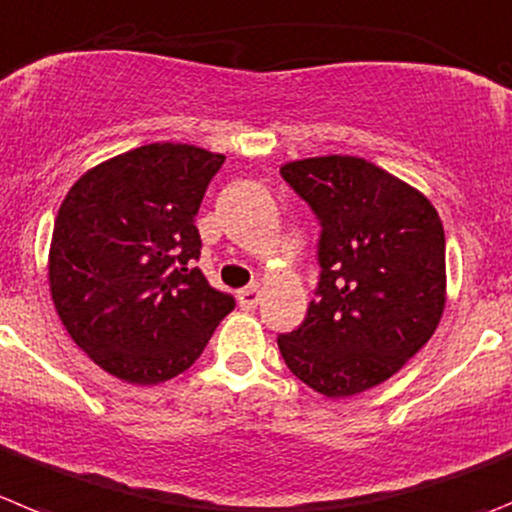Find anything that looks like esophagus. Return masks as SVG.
Segmentation results:
<instances>
[{"instance_id":"34e87169","label":"esophagus","mask_w":512,"mask_h":512,"mask_svg":"<svg viewBox=\"0 0 512 512\" xmlns=\"http://www.w3.org/2000/svg\"><path fill=\"white\" fill-rule=\"evenodd\" d=\"M238 302H241L243 309H256L261 302V287L259 284H251V287L241 289L238 292Z\"/></svg>"}]
</instances>
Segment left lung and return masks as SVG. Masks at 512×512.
I'll return each instance as SVG.
<instances>
[{
  "label": "left lung",
  "mask_w": 512,
  "mask_h": 512,
  "mask_svg": "<svg viewBox=\"0 0 512 512\" xmlns=\"http://www.w3.org/2000/svg\"><path fill=\"white\" fill-rule=\"evenodd\" d=\"M281 177L320 220V281L307 317L279 335L287 368L345 398L388 381L444 312V228L434 205L360 157H312Z\"/></svg>",
  "instance_id": "1"
}]
</instances>
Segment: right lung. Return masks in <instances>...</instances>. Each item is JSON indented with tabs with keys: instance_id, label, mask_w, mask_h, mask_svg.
I'll return each mask as SVG.
<instances>
[{
	"instance_id": "right-lung-1",
	"label": "right lung",
	"mask_w": 512,
	"mask_h": 512,
	"mask_svg": "<svg viewBox=\"0 0 512 512\" xmlns=\"http://www.w3.org/2000/svg\"><path fill=\"white\" fill-rule=\"evenodd\" d=\"M223 154L147 144L88 170L50 243V294L75 345L134 386L190 368L236 299L208 284L195 215Z\"/></svg>"
}]
</instances>
